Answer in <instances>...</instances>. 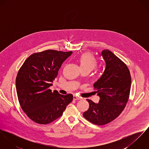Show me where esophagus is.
Segmentation results:
<instances>
[{
  "instance_id": "obj_1",
  "label": "esophagus",
  "mask_w": 149,
  "mask_h": 149,
  "mask_svg": "<svg viewBox=\"0 0 149 149\" xmlns=\"http://www.w3.org/2000/svg\"><path fill=\"white\" fill-rule=\"evenodd\" d=\"M81 98L80 97H79L76 96H73V100H80Z\"/></svg>"
}]
</instances>
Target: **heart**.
<instances>
[{
    "label": "heart",
    "mask_w": 149,
    "mask_h": 149,
    "mask_svg": "<svg viewBox=\"0 0 149 149\" xmlns=\"http://www.w3.org/2000/svg\"><path fill=\"white\" fill-rule=\"evenodd\" d=\"M77 61L81 70H93L97 65L96 58L90 52H83L77 57Z\"/></svg>",
    "instance_id": "heart-1"
}]
</instances>
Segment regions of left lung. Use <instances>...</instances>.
Listing matches in <instances>:
<instances>
[{
  "instance_id": "1",
  "label": "left lung",
  "mask_w": 149,
  "mask_h": 149,
  "mask_svg": "<svg viewBox=\"0 0 149 149\" xmlns=\"http://www.w3.org/2000/svg\"><path fill=\"white\" fill-rule=\"evenodd\" d=\"M106 62L104 72L94 84L100 100L95 103L89 99V109L83 116L91 123L104 125L115 119L127 103L131 84L130 70L126 64L110 50L102 52Z\"/></svg>"
}]
</instances>
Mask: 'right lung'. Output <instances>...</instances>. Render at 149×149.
Returning <instances> with one entry per match:
<instances>
[{
    "instance_id": "add662e5",
    "label": "right lung",
    "mask_w": 149,
    "mask_h": 149,
    "mask_svg": "<svg viewBox=\"0 0 149 149\" xmlns=\"http://www.w3.org/2000/svg\"><path fill=\"white\" fill-rule=\"evenodd\" d=\"M72 52L46 50L30 55L20 68L16 89L22 110L34 122L47 125L63 115L73 95H63L49 88Z\"/></svg>"
}]
</instances>
